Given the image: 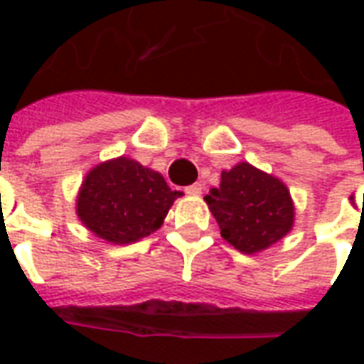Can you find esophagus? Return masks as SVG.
Instances as JSON below:
<instances>
[{"label": "esophagus", "mask_w": 364, "mask_h": 364, "mask_svg": "<svg viewBox=\"0 0 364 364\" xmlns=\"http://www.w3.org/2000/svg\"><path fill=\"white\" fill-rule=\"evenodd\" d=\"M185 193H187V195H191V197H198V195L203 193V185H200V183L189 185V187L185 189Z\"/></svg>", "instance_id": "esophagus-1"}]
</instances>
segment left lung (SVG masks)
<instances>
[{
	"mask_svg": "<svg viewBox=\"0 0 364 364\" xmlns=\"http://www.w3.org/2000/svg\"><path fill=\"white\" fill-rule=\"evenodd\" d=\"M205 200L220 226V236L245 255L267 250L294 226L289 187L247 161L224 169L220 185L210 189Z\"/></svg>",
	"mask_w": 364,
	"mask_h": 364,
	"instance_id": "left-lung-1",
	"label": "left lung"
}]
</instances>
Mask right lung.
Listing matches in <instances>:
<instances>
[{"instance_id":"obj_1","label":"right lung","mask_w":364,"mask_h":364,"mask_svg":"<svg viewBox=\"0 0 364 364\" xmlns=\"http://www.w3.org/2000/svg\"><path fill=\"white\" fill-rule=\"evenodd\" d=\"M181 195L161 173L120 156L90 169L77 191L75 214L97 237L127 245L154 234Z\"/></svg>"}]
</instances>
